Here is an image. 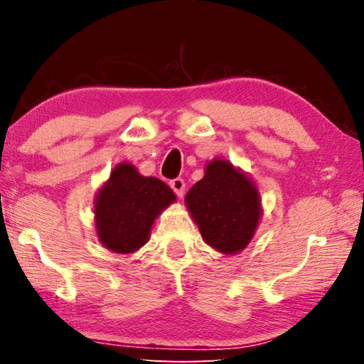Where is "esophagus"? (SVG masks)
<instances>
[{
    "label": "esophagus",
    "mask_w": 364,
    "mask_h": 364,
    "mask_svg": "<svg viewBox=\"0 0 364 364\" xmlns=\"http://www.w3.org/2000/svg\"><path fill=\"white\" fill-rule=\"evenodd\" d=\"M170 188L175 191V194H176L178 197H183L184 188H186V184H184L183 178H175V180L170 181Z\"/></svg>",
    "instance_id": "34e87169"
}]
</instances>
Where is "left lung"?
<instances>
[{
	"instance_id": "8db88e82",
	"label": "left lung",
	"mask_w": 364,
	"mask_h": 364,
	"mask_svg": "<svg viewBox=\"0 0 364 364\" xmlns=\"http://www.w3.org/2000/svg\"><path fill=\"white\" fill-rule=\"evenodd\" d=\"M186 207L205 244L221 254L247 247L262 217L255 183L231 162L215 159L186 194Z\"/></svg>"
}]
</instances>
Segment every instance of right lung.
<instances>
[{"label":"right lung","instance_id":"add662e5","mask_svg":"<svg viewBox=\"0 0 364 364\" xmlns=\"http://www.w3.org/2000/svg\"><path fill=\"white\" fill-rule=\"evenodd\" d=\"M175 200L162 180L139 175L132 164H119L96 196L97 237L115 254H132L149 241L154 221Z\"/></svg>","mask_w":364,"mask_h":364}]
</instances>
